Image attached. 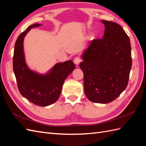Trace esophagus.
<instances>
[{"label": "esophagus", "mask_w": 146, "mask_h": 146, "mask_svg": "<svg viewBox=\"0 0 146 146\" xmlns=\"http://www.w3.org/2000/svg\"><path fill=\"white\" fill-rule=\"evenodd\" d=\"M81 61H82V60H81V58H80V57L76 56V58H75L74 60V62L76 65H78L79 63L81 62Z\"/></svg>", "instance_id": "obj_1"}]
</instances>
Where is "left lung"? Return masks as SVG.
Masks as SVG:
<instances>
[{"instance_id":"1","label":"left lung","mask_w":146,"mask_h":146,"mask_svg":"<svg viewBox=\"0 0 146 146\" xmlns=\"http://www.w3.org/2000/svg\"><path fill=\"white\" fill-rule=\"evenodd\" d=\"M103 38L92 40L82 55L80 68L84 74V90L94 103L107 104L125 90L132 60L129 36L119 24L101 21Z\"/></svg>"}]
</instances>
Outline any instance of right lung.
Returning a JSON list of instances; mask_svg holds the SVG:
<instances>
[{"label": "right lung", "mask_w": 146, "mask_h": 146, "mask_svg": "<svg viewBox=\"0 0 146 146\" xmlns=\"http://www.w3.org/2000/svg\"><path fill=\"white\" fill-rule=\"evenodd\" d=\"M41 25L40 24L30 25L20 34L15 45L13 66L21 95L35 105L46 107L58 99L64 80L74 70L76 66L72 60L58 63L44 74H40L29 69L25 60L24 37L31 29Z\"/></svg>", "instance_id": "right-lung-1"}]
</instances>
